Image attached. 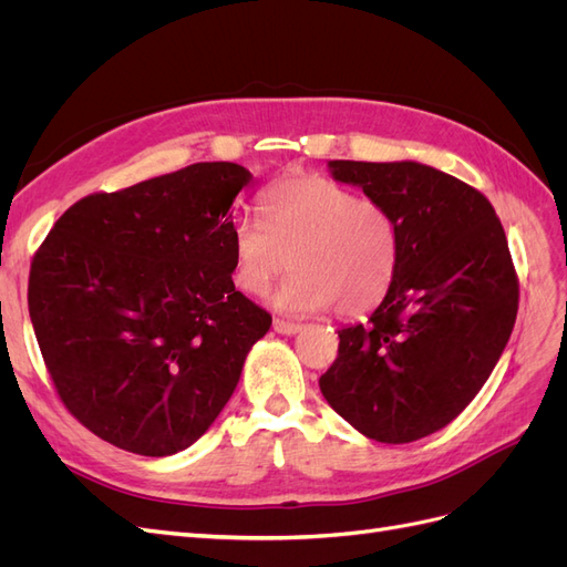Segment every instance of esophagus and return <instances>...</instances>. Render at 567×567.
Returning a JSON list of instances; mask_svg holds the SVG:
<instances>
[{"mask_svg": "<svg viewBox=\"0 0 567 567\" xmlns=\"http://www.w3.org/2000/svg\"><path fill=\"white\" fill-rule=\"evenodd\" d=\"M302 329L300 323L293 321H284V319H274V331L281 333V336H296Z\"/></svg>", "mask_w": 567, "mask_h": 567, "instance_id": "1", "label": "esophagus"}]
</instances>
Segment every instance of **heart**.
Returning a JSON list of instances; mask_svg holds the SVG:
<instances>
[{"mask_svg":"<svg viewBox=\"0 0 567 567\" xmlns=\"http://www.w3.org/2000/svg\"><path fill=\"white\" fill-rule=\"evenodd\" d=\"M262 205L265 219L246 215L231 227L238 288L267 293L290 257L296 271L274 296L284 312L312 315L333 305L340 317H359L385 300L400 269V229L381 200L298 173L274 182Z\"/></svg>","mask_w":567,"mask_h":567,"instance_id":"b5f03b06","label":"heart"}]
</instances>
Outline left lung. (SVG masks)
<instances>
[{
    "label": "left lung",
    "mask_w": 567,
    "mask_h": 567,
    "mask_svg": "<svg viewBox=\"0 0 567 567\" xmlns=\"http://www.w3.org/2000/svg\"><path fill=\"white\" fill-rule=\"evenodd\" d=\"M336 182L381 200L400 269L369 323L340 329L321 394L359 433L414 442L454 421L489 379L518 315V277L492 203L414 163L329 161Z\"/></svg>",
    "instance_id": "left-lung-1"
}]
</instances>
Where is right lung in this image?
<instances>
[{
	"label": "right lung",
	"instance_id": "1",
	"mask_svg": "<svg viewBox=\"0 0 567 567\" xmlns=\"http://www.w3.org/2000/svg\"><path fill=\"white\" fill-rule=\"evenodd\" d=\"M252 175L196 163L68 208L32 257L28 310L65 409L142 456L208 431L269 312L234 288L231 203Z\"/></svg>",
	"mask_w": 567,
	"mask_h": 567
}]
</instances>
